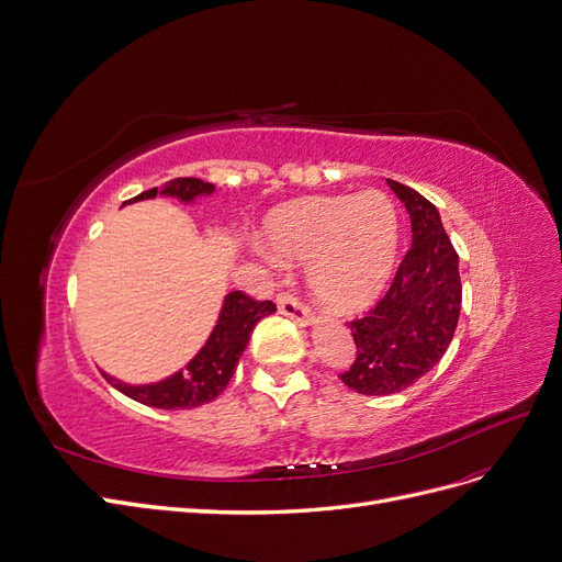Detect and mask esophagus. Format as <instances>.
I'll use <instances>...</instances> for the list:
<instances>
[{
	"label": "esophagus",
	"mask_w": 562,
	"mask_h": 562,
	"mask_svg": "<svg viewBox=\"0 0 562 562\" xmlns=\"http://www.w3.org/2000/svg\"><path fill=\"white\" fill-rule=\"evenodd\" d=\"M278 310H280L282 315L292 317V319H296V322H303V324L313 322V315H310L307 305H305L301 299H296L294 294H286V292L278 294Z\"/></svg>",
	"instance_id": "34e87169"
}]
</instances>
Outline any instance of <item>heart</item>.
I'll return each instance as SVG.
<instances>
[{"label": "heart", "mask_w": 562, "mask_h": 562, "mask_svg": "<svg viewBox=\"0 0 562 562\" xmlns=\"http://www.w3.org/2000/svg\"><path fill=\"white\" fill-rule=\"evenodd\" d=\"M266 234L280 255L307 261L310 289L338 313L375 299L398 252V217L382 192L289 201L270 213ZM263 257L276 261L268 249Z\"/></svg>", "instance_id": "obj_1"}]
</instances>
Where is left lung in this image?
Here are the masks:
<instances>
[{"label":"left lung","instance_id":"1","mask_svg":"<svg viewBox=\"0 0 562 562\" xmlns=\"http://www.w3.org/2000/svg\"><path fill=\"white\" fill-rule=\"evenodd\" d=\"M412 222V247L386 294L349 322L357 357L340 380L366 396H391L440 363L461 315L459 255L438 207L412 187L389 180Z\"/></svg>","mask_w":562,"mask_h":562}]
</instances>
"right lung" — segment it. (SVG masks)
<instances>
[{"mask_svg": "<svg viewBox=\"0 0 562 562\" xmlns=\"http://www.w3.org/2000/svg\"><path fill=\"white\" fill-rule=\"evenodd\" d=\"M213 192H215V184L203 182L199 178H173L169 182H164L159 190L153 187V190L134 196L132 201L155 199L157 194H164V196H176L184 203H190L196 196H205ZM273 313H276L273 301H257L243 292H232L224 299L222 313L211 338L205 340L199 355L184 366V370H178L176 375L166 378L161 382L143 384V386L124 384L109 375L103 378H106L117 391H122L124 396H130L150 407L192 409L203 403H211L226 389L228 380L234 378V370L238 366V359L243 357L255 324L261 317L273 315Z\"/></svg>", "mask_w": 562, "mask_h": 562, "instance_id": "obj_1", "label": "right lung"}]
</instances>
